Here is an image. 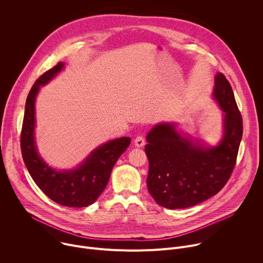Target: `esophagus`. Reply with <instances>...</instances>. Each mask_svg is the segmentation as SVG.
Masks as SVG:
<instances>
[{"instance_id": "34e87169", "label": "esophagus", "mask_w": 263, "mask_h": 263, "mask_svg": "<svg viewBox=\"0 0 263 263\" xmlns=\"http://www.w3.org/2000/svg\"><path fill=\"white\" fill-rule=\"evenodd\" d=\"M144 143H145V140H144L143 136H141V135L137 136V137L134 139V144H135V146H137V147L143 146Z\"/></svg>"}]
</instances>
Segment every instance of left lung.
<instances>
[{
	"mask_svg": "<svg viewBox=\"0 0 263 263\" xmlns=\"http://www.w3.org/2000/svg\"><path fill=\"white\" fill-rule=\"evenodd\" d=\"M223 111V135L210 146L187 137L174 123L154 126L146 135V185L156 203L168 209L195 206L216 195L229 180L242 137V119L229 81L221 72L212 93Z\"/></svg>",
	"mask_w": 263,
	"mask_h": 263,
	"instance_id": "obj_1",
	"label": "left lung"
}]
</instances>
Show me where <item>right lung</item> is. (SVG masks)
<instances>
[{"instance_id":"add662e5","label":"right lung","mask_w":263,"mask_h":263,"mask_svg":"<svg viewBox=\"0 0 263 263\" xmlns=\"http://www.w3.org/2000/svg\"><path fill=\"white\" fill-rule=\"evenodd\" d=\"M63 67L64 63L58 62L32 86L26 101L21 148L26 167L43 193L57 204L80 208L95 203L103 193L112 167L129 146L131 138L121 137L103 143L73 170L57 171L46 163L35 144V100L41 86L48 84Z\"/></svg>"}]
</instances>
